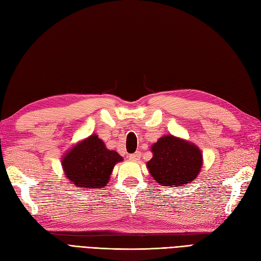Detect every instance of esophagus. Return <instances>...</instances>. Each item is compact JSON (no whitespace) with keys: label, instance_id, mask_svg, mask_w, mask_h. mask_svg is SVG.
I'll return each instance as SVG.
<instances>
[{"label":"esophagus","instance_id":"obj_1","mask_svg":"<svg viewBox=\"0 0 261 261\" xmlns=\"http://www.w3.org/2000/svg\"><path fill=\"white\" fill-rule=\"evenodd\" d=\"M141 158V152H136V153H132V154L129 155V159L131 161H138Z\"/></svg>","mask_w":261,"mask_h":261}]
</instances>
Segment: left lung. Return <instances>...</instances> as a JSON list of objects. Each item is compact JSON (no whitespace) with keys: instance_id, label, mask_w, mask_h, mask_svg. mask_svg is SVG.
<instances>
[{"instance_id":"obj_1","label":"left lung","mask_w":261,"mask_h":261,"mask_svg":"<svg viewBox=\"0 0 261 261\" xmlns=\"http://www.w3.org/2000/svg\"><path fill=\"white\" fill-rule=\"evenodd\" d=\"M146 163L150 174L163 186H183L196 178L202 169V152L195 144L174 136H164L151 146Z\"/></svg>"}]
</instances>
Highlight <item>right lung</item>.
Listing matches in <instances>:
<instances>
[{"instance_id": "obj_1", "label": "right lung", "mask_w": 261, "mask_h": 261, "mask_svg": "<svg viewBox=\"0 0 261 261\" xmlns=\"http://www.w3.org/2000/svg\"><path fill=\"white\" fill-rule=\"evenodd\" d=\"M122 160L118 152L107 149L98 136L91 135L65 153L62 165L66 177L77 188L102 189Z\"/></svg>"}]
</instances>
